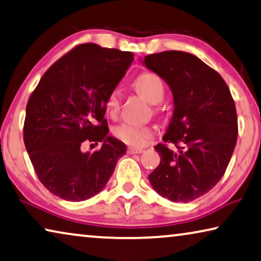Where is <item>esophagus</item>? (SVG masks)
<instances>
[{
	"instance_id": "1",
	"label": "esophagus",
	"mask_w": 261,
	"mask_h": 261,
	"mask_svg": "<svg viewBox=\"0 0 261 261\" xmlns=\"http://www.w3.org/2000/svg\"><path fill=\"white\" fill-rule=\"evenodd\" d=\"M143 152H144L143 149H137V147H129V149H127V153H129V154L143 153Z\"/></svg>"
}]
</instances>
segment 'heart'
<instances>
[{
    "label": "heart",
    "instance_id": "obj_1",
    "mask_svg": "<svg viewBox=\"0 0 261 261\" xmlns=\"http://www.w3.org/2000/svg\"><path fill=\"white\" fill-rule=\"evenodd\" d=\"M135 87L152 104L162 102L165 93L164 83H163L161 77L151 72L139 75L135 81ZM120 98H122L120 90L115 89V90L109 93L108 98L106 99V111L112 117H115L118 114L120 108ZM114 135L119 141L129 144V145L139 147L145 145L146 142L151 138L152 130L150 127L137 125V124L122 123L115 127Z\"/></svg>",
    "mask_w": 261,
    "mask_h": 261
}]
</instances>
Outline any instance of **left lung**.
Instances as JSON below:
<instances>
[{"mask_svg":"<svg viewBox=\"0 0 261 261\" xmlns=\"http://www.w3.org/2000/svg\"><path fill=\"white\" fill-rule=\"evenodd\" d=\"M166 82L173 112L164 142L154 146L161 163L149 180L155 192L174 203H189L216 186L230 163L238 119L230 89L216 70L192 54L163 51L141 60Z\"/></svg>","mask_w":261,"mask_h":261,"instance_id":"left-lung-1","label":"left lung"}]
</instances>
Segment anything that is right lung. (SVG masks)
<instances>
[{
	"mask_svg": "<svg viewBox=\"0 0 261 261\" xmlns=\"http://www.w3.org/2000/svg\"><path fill=\"white\" fill-rule=\"evenodd\" d=\"M134 54L87 43L72 49L42 76L27 104L25 149L38 179L55 196L82 201L106 188L126 145L109 136L106 99ZM102 143L83 153L84 142ZM92 145V144H91Z\"/></svg>",
	"mask_w": 261,
	"mask_h": 261,
	"instance_id": "1",
	"label": "right lung"
}]
</instances>
